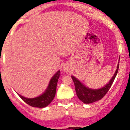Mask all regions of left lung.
Here are the masks:
<instances>
[{"label":"left lung","mask_w":130,"mask_h":130,"mask_svg":"<svg viewBox=\"0 0 130 130\" xmlns=\"http://www.w3.org/2000/svg\"><path fill=\"white\" fill-rule=\"evenodd\" d=\"M118 68H119V62L118 63L116 72L109 83L107 84L104 88L99 89H91L86 88L83 84H81L80 81L78 80L75 77L72 76V78L75 85L76 95L79 99L85 104H91L102 99L112 85V83L118 73Z\"/></svg>","instance_id":"obj_1"}]
</instances>
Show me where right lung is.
<instances>
[{
  "instance_id": "obj_1",
  "label": "right lung",
  "mask_w": 130,
  "mask_h": 130,
  "mask_svg": "<svg viewBox=\"0 0 130 130\" xmlns=\"http://www.w3.org/2000/svg\"><path fill=\"white\" fill-rule=\"evenodd\" d=\"M60 75V72L58 71L50 81L49 85L46 91L39 97L32 98V99H29L20 94H18V95L20 97L21 99L23 100L24 102H25L27 104L29 105L30 106L39 108L45 107L52 102L55 97V93H56L57 85L58 79Z\"/></svg>"
}]
</instances>
